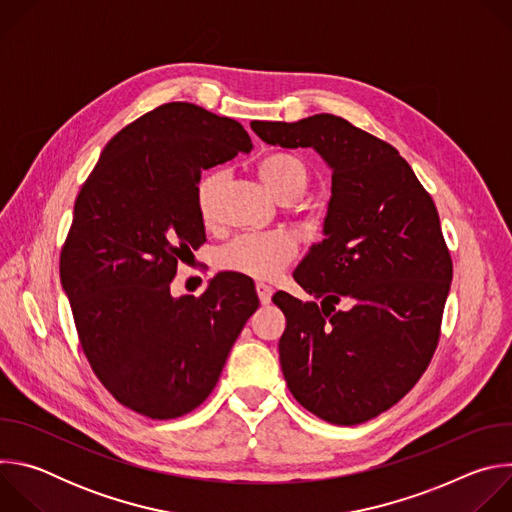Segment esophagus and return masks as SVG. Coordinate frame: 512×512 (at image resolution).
Segmentation results:
<instances>
[{"instance_id":"1","label":"esophagus","mask_w":512,"mask_h":512,"mask_svg":"<svg viewBox=\"0 0 512 512\" xmlns=\"http://www.w3.org/2000/svg\"><path fill=\"white\" fill-rule=\"evenodd\" d=\"M257 296H259V302L263 306H267L271 302V296H273V287L267 285V283H257Z\"/></svg>"}]
</instances>
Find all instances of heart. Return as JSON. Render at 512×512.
I'll return each instance as SVG.
<instances>
[{
  "label": "heart",
  "mask_w": 512,
  "mask_h": 512,
  "mask_svg": "<svg viewBox=\"0 0 512 512\" xmlns=\"http://www.w3.org/2000/svg\"><path fill=\"white\" fill-rule=\"evenodd\" d=\"M257 174L265 188L279 202H296L310 184V172L306 164L285 152L267 154L259 166ZM221 174H208L198 182L196 204L204 221H210L214 210V196L221 186ZM294 255V243L283 235H251L239 237L218 251V265L227 271L245 273L257 279H267L277 275L283 265Z\"/></svg>",
  "instance_id": "obj_1"
}]
</instances>
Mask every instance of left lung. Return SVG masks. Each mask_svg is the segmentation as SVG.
I'll list each match as a JSON object with an SVG mask.
<instances>
[{"label":"left lung","instance_id":"left-lung-1","mask_svg":"<svg viewBox=\"0 0 512 512\" xmlns=\"http://www.w3.org/2000/svg\"><path fill=\"white\" fill-rule=\"evenodd\" d=\"M269 145L314 150L332 172L320 243L294 279L316 302L277 291L285 383L334 425L393 407L425 373L440 338L452 259L431 196L393 145L342 117L253 121ZM346 297L348 311L335 304Z\"/></svg>","mask_w":512,"mask_h":512}]
</instances>
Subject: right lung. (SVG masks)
Masks as SVG:
<instances>
[{"label": "right lung", "mask_w": 512, "mask_h": 512, "mask_svg": "<svg viewBox=\"0 0 512 512\" xmlns=\"http://www.w3.org/2000/svg\"><path fill=\"white\" fill-rule=\"evenodd\" d=\"M251 148L239 121L166 103L105 145L75 202L60 283L95 375L145 417L196 409L259 308L253 279L233 271L210 279L200 298L170 291L178 259L206 241L202 170Z\"/></svg>", "instance_id": "1"}]
</instances>
